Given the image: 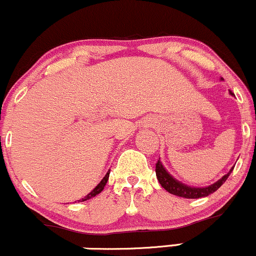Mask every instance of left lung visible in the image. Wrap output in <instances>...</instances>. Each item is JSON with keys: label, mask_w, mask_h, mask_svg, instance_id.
I'll use <instances>...</instances> for the list:
<instances>
[{"label": "left lung", "mask_w": 256, "mask_h": 256, "mask_svg": "<svg viewBox=\"0 0 256 256\" xmlns=\"http://www.w3.org/2000/svg\"><path fill=\"white\" fill-rule=\"evenodd\" d=\"M223 80V79H222ZM234 96L232 92H230ZM234 170V166L231 168V170L226 175H224L220 180H218L217 182H214L213 184L208 186V187H202V188H196V187H190V186L184 184V183L177 181L176 178H174L168 172L166 169L163 166L160 160L157 162L156 164V175L160 186L165 190L169 192V193L177 195V196L186 198V199H199V198L208 196L210 194L214 193L219 187H222V184L226 181L228 177L230 176L231 171Z\"/></svg>", "instance_id": "1"}]
</instances>
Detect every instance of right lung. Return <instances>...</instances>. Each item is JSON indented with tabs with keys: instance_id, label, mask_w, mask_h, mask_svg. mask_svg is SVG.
<instances>
[{
	"instance_id": "1",
	"label": "right lung",
	"mask_w": 256,
	"mask_h": 256,
	"mask_svg": "<svg viewBox=\"0 0 256 256\" xmlns=\"http://www.w3.org/2000/svg\"><path fill=\"white\" fill-rule=\"evenodd\" d=\"M109 175H110V170L106 172V175L104 176V178L100 182L98 183V186L97 187H96L94 189H93V190L91 192V193L90 194H87L85 198H84V199H81V200H79V201H86V200H88V199H91V198H94L96 195H98L99 193H100L102 190H103L104 189V187H105V184H106V182H108V180H109Z\"/></svg>"
}]
</instances>
